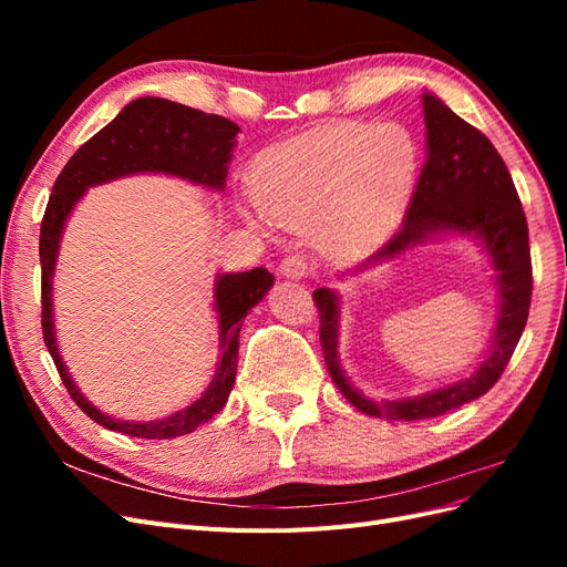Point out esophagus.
Instances as JSON below:
<instances>
[{
	"label": "esophagus",
	"instance_id": "1",
	"mask_svg": "<svg viewBox=\"0 0 567 567\" xmlns=\"http://www.w3.org/2000/svg\"><path fill=\"white\" fill-rule=\"evenodd\" d=\"M279 271H281V277H286V279H296V281L305 279V277H307V262H305V257H300V255H288V257H284L281 265H279Z\"/></svg>",
	"mask_w": 567,
	"mask_h": 567
}]
</instances>
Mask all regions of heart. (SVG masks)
I'll use <instances>...</instances> for the list:
<instances>
[{"label":"heart","instance_id":"b5f03b06","mask_svg":"<svg viewBox=\"0 0 567 567\" xmlns=\"http://www.w3.org/2000/svg\"><path fill=\"white\" fill-rule=\"evenodd\" d=\"M421 151L398 123L315 127L262 151L252 163V196L286 227L315 221L329 250L369 246L394 225L416 184ZM252 225L265 221L246 213Z\"/></svg>","mask_w":567,"mask_h":567}]
</instances>
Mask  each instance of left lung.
I'll list each match as a JSON object with an SVG mask.
<instances>
[{"instance_id": "obj_1", "label": "left lung", "mask_w": 567, "mask_h": 567, "mask_svg": "<svg viewBox=\"0 0 567 567\" xmlns=\"http://www.w3.org/2000/svg\"><path fill=\"white\" fill-rule=\"evenodd\" d=\"M425 165L398 234L354 269L362 274L402 252L463 236L480 244L489 257L496 286V319L489 350L466 379L427 390L414 398L375 402L357 390L340 364V296L317 288L315 302L321 319V350L338 390L367 416L390 421H421L468 404L499 381L527 323L532 298V262L527 219L511 173L487 136L461 120L440 96L423 90Z\"/></svg>"}]
</instances>
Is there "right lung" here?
I'll use <instances>...</instances> for the list:
<instances>
[{
    "label": "right lung",
    "instance_id": "right-lung-1",
    "mask_svg": "<svg viewBox=\"0 0 567 567\" xmlns=\"http://www.w3.org/2000/svg\"><path fill=\"white\" fill-rule=\"evenodd\" d=\"M238 132L241 127L227 117L208 115L158 96L134 99L104 130H99L87 144L75 151V156L65 163L54 188H51L40 229L42 333L47 350L61 373V381L75 404L109 431L144 440H169L194 433L198 425L219 414L236 381L238 333H241L244 319L267 296V290L274 286V277L265 267L217 274L213 286V307L217 312L219 354L210 383L192 404L175 411V414L156 421H123L106 414L84 398L59 350L54 271L68 219H71L82 196L87 194V188L130 175H167L213 188V192H225Z\"/></svg>",
    "mask_w": 567,
    "mask_h": 567
}]
</instances>
